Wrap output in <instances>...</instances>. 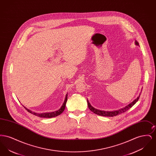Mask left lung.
Wrapping results in <instances>:
<instances>
[{
	"label": "left lung",
	"instance_id": "obj_1",
	"mask_svg": "<svg viewBox=\"0 0 156 156\" xmlns=\"http://www.w3.org/2000/svg\"><path fill=\"white\" fill-rule=\"evenodd\" d=\"M135 44H136V45H139V43L137 41H135ZM140 96V94L139 95V97H137L136 99H134L133 102H132L130 104H129L128 105H127L125 107H124L123 108H121V109H120L119 110H116V111H101V110H98L97 109H95V108H94L93 106H92L90 105V104L89 103L88 99H87V103H88V108H89L90 111L93 112L94 113L97 114L98 115L102 116L113 117V116H117L118 115H120V114H121L122 113H124V112L127 111V110H129L130 108H132L134 105L138 101Z\"/></svg>",
	"mask_w": 156,
	"mask_h": 156
}]
</instances>
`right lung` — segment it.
<instances>
[{
  "mask_svg": "<svg viewBox=\"0 0 156 156\" xmlns=\"http://www.w3.org/2000/svg\"><path fill=\"white\" fill-rule=\"evenodd\" d=\"M67 95L68 94H66V98H65V100H64V102L62 104V105L61 106V108L58 109V111L55 112H46V113H36V112H34L31 111L29 109H28L27 108H26V107H24V108L29 112H30V113L34 115H36L38 117H40V118H51L53 117H55V116H57L59 115L61 113H62L63 111H64L65 109V108H66V102L67 101Z\"/></svg>",
  "mask_w": 156,
  "mask_h": 156,
  "instance_id": "obj_1",
  "label": "right lung"
}]
</instances>
